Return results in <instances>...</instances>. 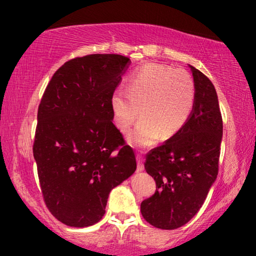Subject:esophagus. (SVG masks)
Wrapping results in <instances>:
<instances>
[{
    "instance_id": "34e87169",
    "label": "esophagus",
    "mask_w": 256,
    "mask_h": 256,
    "mask_svg": "<svg viewBox=\"0 0 256 256\" xmlns=\"http://www.w3.org/2000/svg\"><path fill=\"white\" fill-rule=\"evenodd\" d=\"M138 171H142L143 169H144V166H143V158L141 155H138Z\"/></svg>"
}]
</instances>
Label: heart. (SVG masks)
I'll return each mask as SVG.
<instances>
[{"mask_svg": "<svg viewBox=\"0 0 256 256\" xmlns=\"http://www.w3.org/2000/svg\"><path fill=\"white\" fill-rule=\"evenodd\" d=\"M194 104L196 84L190 73L160 64L136 68L128 76L127 90H115L110 98L115 124L121 132H128L138 114L142 116L129 138L136 146H149L160 136L168 140L178 134Z\"/></svg>", "mask_w": 256, "mask_h": 256, "instance_id": "heart-1", "label": "heart"}]
</instances>
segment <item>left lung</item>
<instances>
[{
  "label": "left lung",
  "mask_w": 256,
  "mask_h": 256,
  "mask_svg": "<svg viewBox=\"0 0 256 256\" xmlns=\"http://www.w3.org/2000/svg\"><path fill=\"white\" fill-rule=\"evenodd\" d=\"M196 104L183 129L146 156L156 191L141 202L143 218L160 230H176L197 214L219 170L222 118L214 86L190 66Z\"/></svg>",
  "instance_id": "8db88e82"
}]
</instances>
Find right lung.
<instances>
[{"mask_svg": "<svg viewBox=\"0 0 256 256\" xmlns=\"http://www.w3.org/2000/svg\"><path fill=\"white\" fill-rule=\"evenodd\" d=\"M129 62L121 54L73 58L42 96L34 157L45 205L68 226L99 222L112 188L136 170L134 150L112 121L110 107Z\"/></svg>", "mask_w": 256, "mask_h": 256, "instance_id": "add662e5", "label": "right lung"}]
</instances>
